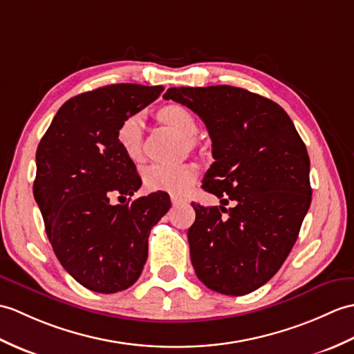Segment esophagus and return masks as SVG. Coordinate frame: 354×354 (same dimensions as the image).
Here are the masks:
<instances>
[{"instance_id": "34e87169", "label": "esophagus", "mask_w": 354, "mask_h": 354, "mask_svg": "<svg viewBox=\"0 0 354 354\" xmlns=\"http://www.w3.org/2000/svg\"><path fill=\"white\" fill-rule=\"evenodd\" d=\"M171 203H172V206H178V204L183 203V200L180 197H176V195H171Z\"/></svg>"}]
</instances>
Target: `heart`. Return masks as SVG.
<instances>
[{
	"mask_svg": "<svg viewBox=\"0 0 354 354\" xmlns=\"http://www.w3.org/2000/svg\"><path fill=\"white\" fill-rule=\"evenodd\" d=\"M159 118L176 129L185 138H192L198 130L195 116L185 106L169 104L159 112ZM140 136H142V121L139 115H131L121 122L116 133L118 144L122 151L131 159H136L140 148ZM144 183L151 191H165L171 194H185L194 185L197 171L191 165L180 167H165V165H148L142 171Z\"/></svg>",
	"mask_w": 354,
	"mask_h": 354,
	"instance_id": "obj_1",
	"label": "heart"
}]
</instances>
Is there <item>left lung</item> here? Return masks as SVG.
I'll list each match as a JSON object with an SVG mask.
<instances>
[{
    "label": "left lung",
    "mask_w": 354,
    "mask_h": 354,
    "mask_svg": "<svg viewBox=\"0 0 354 354\" xmlns=\"http://www.w3.org/2000/svg\"><path fill=\"white\" fill-rule=\"evenodd\" d=\"M163 98L197 113L212 139L215 162L203 189L223 206L192 203L187 241L195 274L219 294L253 292L283 265L309 210L306 145L283 109L247 89L169 88ZM227 196L237 201L229 211Z\"/></svg>",
    "instance_id": "obj_1"
}]
</instances>
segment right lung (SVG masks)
Here are the masks:
<instances>
[{"mask_svg": "<svg viewBox=\"0 0 354 354\" xmlns=\"http://www.w3.org/2000/svg\"><path fill=\"white\" fill-rule=\"evenodd\" d=\"M162 91L120 83L80 93L59 109L37 145L33 194L46 236L62 266L93 292L115 294L135 283L150 232L171 207L165 192L111 204V195L125 198L142 185L118 144V129Z\"/></svg>", "mask_w": 354, "mask_h": 354, "instance_id": "obj_1", "label": "right lung"}]
</instances>
